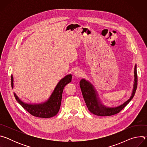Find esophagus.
Returning a JSON list of instances; mask_svg holds the SVG:
<instances>
[{
	"label": "esophagus",
	"mask_w": 147,
	"mask_h": 147,
	"mask_svg": "<svg viewBox=\"0 0 147 147\" xmlns=\"http://www.w3.org/2000/svg\"><path fill=\"white\" fill-rule=\"evenodd\" d=\"M82 74H83L82 71L81 70H80V69H78V70H76L75 72H74V76H75L76 77H81V76H82Z\"/></svg>",
	"instance_id": "esophagus-1"
}]
</instances>
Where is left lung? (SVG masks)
Wrapping results in <instances>:
<instances>
[{
  "mask_svg": "<svg viewBox=\"0 0 147 147\" xmlns=\"http://www.w3.org/2000/svg\"><path fill=\"white\" fill-rule=\"evenodd\" d=\"M80 86L84 99L86 102L88 109L90 112L99 116H108L119 113L133 98L137 87V67L134 68V84L132 95L129 99L120 106L116 108H107L103 106L97 98V94L90 82L84 79L80 82Z\"/></svg>",
  "mask_w": 147,
  "mask_h": 147,
  "instance_id": "obj_1",
  "label": "left lung"
}]
</instances>
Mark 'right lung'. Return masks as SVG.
Instances as JSON below:
<instances>
[{"mask_svg": "<svg viewBox=\"0 0 147 147\" xmlns=\"http://www.w3.org/2000/svg\"><path fill=\"white\" fill-rule=\"evenodd\" d=\"M71 75L69 74L62 78L57 84L54 91L48 100L44 103L37 105H30L24 103L21 101L14 94V97L17 101L31 115L41 118H50L57 114L60 109L63 91L66 85L71 82ZM11 87H13V78L11 77Z\"/></svg>", "mask_w": 147, "mask_h": 147, "instance_id": "right-lung-1", "label": "right lung"}]
</instances>
